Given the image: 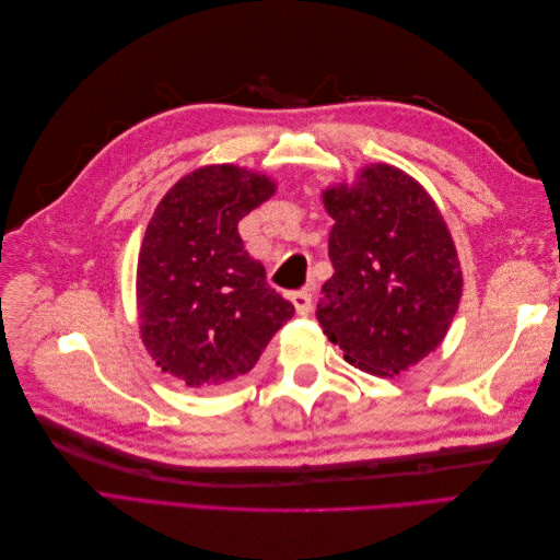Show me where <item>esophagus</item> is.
I'll return each instance as SVG.
<instances>
[{
  "mask_svg": "<svg viewBox=\"0 0 560 560\" xmlns=\"http://www.w3.org/2000/svg\"><path fill=\"white\" fill-rule=\"evenodd\" d=\"M292 303L299 315H308L311 308H313V294L308 290H301V292H294L292 294Z\"/></svg>",
  "mask_w": 560,
  "mask_h": 560,
  "instance_id": "esophagus-1",
  "label": "esophagus"
}]
</instances>
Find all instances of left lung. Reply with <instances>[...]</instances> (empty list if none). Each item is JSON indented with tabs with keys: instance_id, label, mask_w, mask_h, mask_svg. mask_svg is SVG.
Returning <instances> with one entry per match:
<instances>
[{
	"instance_id": "left-lung-1",
	"label": "left lung",
	"mask_w": 560,
	"mask_h": 560,
	"mask_svg": "<svg viewBox=\"0 0 560 560\" xmlns=\"http://www.w3.org/2000/svg\"><path fill=\"white\" fill-rule=\"evenodd\" d=\"M334 219L317 319L343 358L389 376L444 341L463 296V270L442 212L399 167L366 165L352 186L322 194Z\"/></svg>"
}]
</instances>
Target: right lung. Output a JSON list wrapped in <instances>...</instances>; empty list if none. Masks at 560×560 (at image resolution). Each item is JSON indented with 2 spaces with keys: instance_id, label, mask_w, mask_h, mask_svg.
<instances>
[{
  "instance_id": "obj_1",
  "label": "right lung",
  "mask_w": 560,
  "mask_h": 560,
  "mask_svg": "<svg viewBox=\"0 0 560 560\" xmlns=\"http://www.w3.org/2000/svg\"><path fill=\"white\" fill-rule=\"evenodd\" d=\"M276 182L238 165H208L163 196L138 259L140 331L151 360L196 389L241 383L294 306L266 282L238 222Z\"/></svg>"
}]
</instances>
